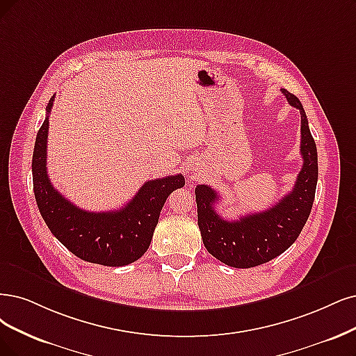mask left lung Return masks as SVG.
Returning <instances> with one entry per match:
<instances>
[{"label": "left lung", "instance_id": "left-lung-1", "mask_svg": "<svg viewBox=\"0 0 356 356\" xmlns=\"http://www.w3.org/2000/svg\"><path fill=\"white\" fill-rule=\"evenodd\" d=\"M282 92L289 104L300 113V154L304 164L293 189L267 211L229 221L216 213L214 204L218 195L211 186L195 188L198 226L207 251L234 268L257 267L283 254L298 239L312 208L318 180L317 147L300 101L286 89Z\"/></svg>", "mask_w": 356, "mask_h": 356}]
</instances>
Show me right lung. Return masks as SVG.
I'll use <instances>...</instances> for the list:
<instances>
[{"instance_id": "right-lung-1", "label": "right lung", "mask_w": 356, "mask_h": 356, "mask_svg": "<svg viewBox=\"0 0 356 356\" xmlns=\"http://www.w3.org/2000/svg\"><path fill=\"white\" fill-rule=\"evenodd\" d=\"M52 97L47 117L38 130L32 176L35 200L48 229L72 254L94 264L123 267L148 251L158 218L168 195L185 186L181 175L145 183L123 208L107 213H89L73 205L52 186L47 175V143Z\"/></svg>"}]
</instances>
